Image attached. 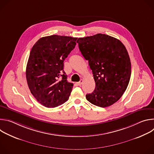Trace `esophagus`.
Segmentation results:
<instances>
[{
  "instance_id": "esophagus-1",
  "label": "esophagus",
  "mask_w": 154,
  "mask_h": 154,
  "mask_svg": "<svg viewBox=\"0 0 154 154\" xmlns=\"http://www.w3.org/2000/svg\"><path fill=\"white\" fill-rule=\"evenodd\" d=\"M83 80L82 79H81V80H80V82H79L77 83V84L78 85H81L82 84V83H83Z\"/></svg>"
}]
</instances>
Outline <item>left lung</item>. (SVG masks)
<instances>
[{"mask_svg":"<svg viewBox=\"0 0 154 154\" xmlns=\"http://www.w3.org/2000/svg\"><path fill=\"white\" fill-rule=\"evenodd\" d=\"M77 42L96 83L86 99L100 107L113 105L122 97L130 79L131 63L125 47L119 39L101 33L79 38Z\"/></svg>","mask_w":154,"mask_h":154,"instance_id":"obj_1","label":"left lung"}]
</instances>
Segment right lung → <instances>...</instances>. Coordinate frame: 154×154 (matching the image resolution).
<instances>
[{
    "instance_id": "1",
    "label": "right lung",
    "mask_w": 154,
    "mask_h": 154,
    "mask_svg": "<svg viewBox=\"0 0 154 154\" xmlns=\"http://www.w3.org/2000/svg\"><path fill=\"white\" fill-rule=\"evenodd\" d=\"M77 39L54 35L41 38L33 46L26 79L31 93L43 106L54 108L69 99L73 84L67 81L63 62L74 49Z\"/></svg>"
}]
</instances>
